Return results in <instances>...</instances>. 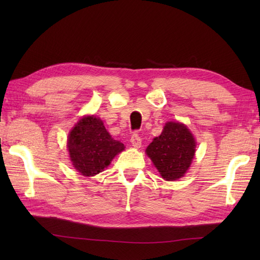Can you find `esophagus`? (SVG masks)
Listing matches in <instances>:
<instances>
[{
  "instance_id": "esophagus-1",
  "label": "esophagus",
  "mask_w": 260,
  "mask_h": 260,
  "mask_svg": "<svg viewBox=\"0 0 260 260\" xmlns=\"http://www.w3.org/2000/svg\"><path fill=\"white\" fill-rule=\"evenodd\" d=\"M131 143H132V146H133V147L140 148L141 145H142L141 136L137 134V133H134L133 135H132V137H131Z\"/></svg>"
}]
</instances>
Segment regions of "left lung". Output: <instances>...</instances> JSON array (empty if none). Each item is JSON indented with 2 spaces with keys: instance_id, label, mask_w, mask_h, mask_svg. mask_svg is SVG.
<instances>
[{
  "instance_id": "obj_1",
  "label": "left lung",
  "mask_w": 260,
  "mask_h": 260,
  "mask_svg": "<svg viewBox=\"0 0 260 260\" xmlns=\"http://www.w3.org/2000/svg\"><path fill=\"white\" fill-rule=\"evenodd\" d=\"M196 146L194 137L184 124L168 121L145 152L164 180L175 181L189 170Z\"/></svg>"
}]
</instances>
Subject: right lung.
Masks as SVG:
<instances>
[{"instance_id":"obj_1","label":"right lung","mask_w":260,"mask_h":260,"mask_svg":"<svg viewBox=\"0 0 260 260\" xmlns=\"http://www.w3.org/2000/svg\"><path fill=\"white\" fill-rule=\"evenodd\" d=\"M67 147L74 168L84 176L101 173L125 148L110 136L103 120L92 115L79 119L70 131Z\"/></svg>"}]
</instances>
